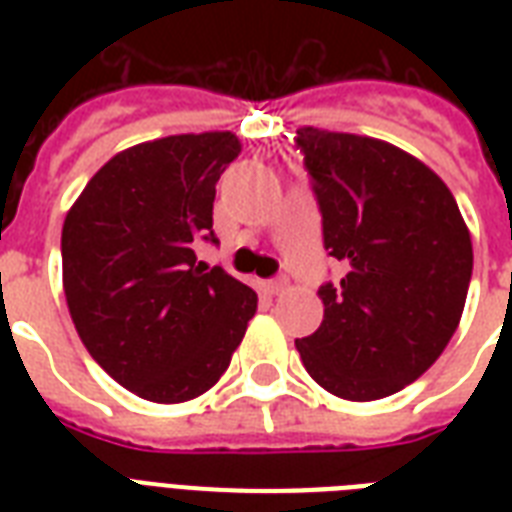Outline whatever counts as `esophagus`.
<instances>
[{
    "label": "esophagus",
    "instance_id": "34e87169",
    "mask_svg": "<svg viewBox=\"0 0 512 512\" xmlns=\"http://www.w3.org/2000/svg\"><path fill=\"white\" fill-rule=\"evenodd\" d=\"M287 284H289L287 276H276V279H271L268 284H265V289H268L271 295H281V292L287 289Z\"/></svg>",
    "mask_w": 512,
    "mask_h": 512
}]
</instances>
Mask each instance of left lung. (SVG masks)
<instances>
[{
	"mask_svg": "<svg viewBox=\"0 0 512 512\" xmlns=\"http://www.w3.org/2000/svg\"><path fill=\"white\" fill-rule=\"evenodd\" d=\"M295 146L311 177L329 257L324 321L297 340L305 369L348 401L414 382L460 324L473 244L444 180L382 140L303 127Z\"/></svg>",
	"mask_w": 512,
	"mask_h": 512,
	"instance_id": "left-lung-1",
	"label": "left lung"
}]
</instances>
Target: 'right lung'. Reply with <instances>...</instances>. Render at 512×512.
<instances>
[{
	"label": "right lung",
	"mask_w": 512,
	"mask_h": 512,
	"mask_svg": "<svg viewBox=\"0 0 512 512\" xmlns=\"http://www.w3.org/2000/svg\"><path fill=\"white\" fill-rule=\"evenodd\" d=\"M241 146L231 132L170 135L116 154L63 223V289L90 356L135 396L180 404L231 364L257 295L196 260L215 185Z\"/></svg>",
	"instance_id": "right-lung-1"
}]
</instances>
